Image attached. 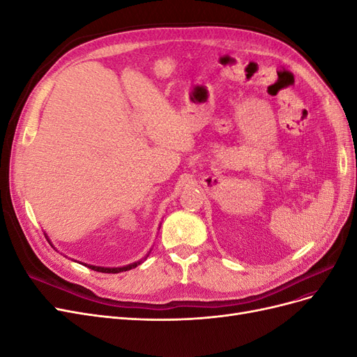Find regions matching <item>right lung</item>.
Segmentation results:
<instances>
[{
	"mask_svg": "<svg viewBox=\"0 0 357 357\" xmlns=\"http://www.w3.org/2000/svg\"><path fill=\"white\" fill-rule=\"evenodd\" d=\"M137 265H139V262H135V264H131V265H126V266H122V268H101V266H92V265H88L91 269H93V271H98V273H107V274H117V273H122V271H128V269H132L135 268Z\"/></svg>",
	"mask_w": 357,
	"mask_h": 357,
	"instance_id": "right-lung-1",
	"label": "right lung"
}]
</instances>
